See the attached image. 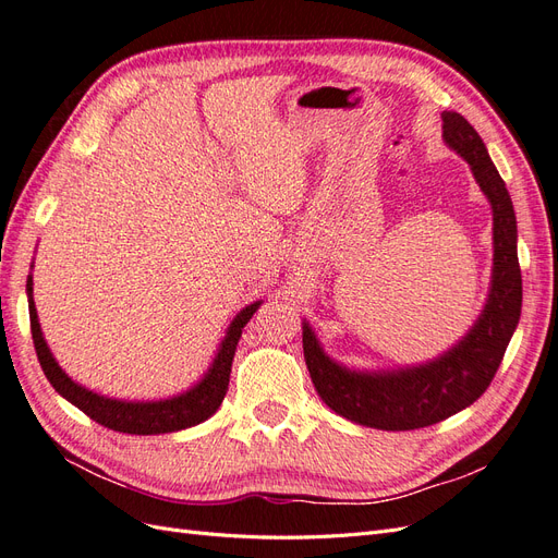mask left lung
<instances>
[{
    "instance_id": "8db88e82",
    "label": "left lung",
    "mask_w": 558,
    "mask_h": 558,
    "mask_svg": "<svg viewBox=\"0 0 558 558\" xmlns=\"http://www.w3.org/2000/svg\"><path fill=\"white\" fill-rule=\"evenodd\" d=\"M442 137L470 165L494 211V269L486 305L461 340L437 359L375 373L332 361L302 320V349L316 393L335 414L359 426L414 430L470 408L492 384L519 324L521 269L512 197L477 130L461 113L442 111Z\"/></svg>"
}]
</instances>
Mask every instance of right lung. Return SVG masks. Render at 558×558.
<instances>
[{"mask_svg": "<svg viewBox=\"0 0 558 558\" xmlns=\"http://www.w3.org/2000/svg\"><path fill=\"white\" fill-rule=\"evenodd\" d=\"M27 305H29L32 340H35L41 369H44L46 379L53 384V388L64 400L76 404L83 414H88L93 421H97V424L105 428H111L118 433H130V435H160V433H177L183 428L197 426V424H202V421H207L218 408H221V402L228 391L234 349H238L242 328L248 324L253 312L263 305V300L251 302V305H246L238 316L230 320L226 337L221 340V344H218V351H216V356L205 373V377H202L195 386H191L189 391H183L172 398H165V400L107 398V396H99V393L90 391V388L74 381L58 365V361L53 359V353H50V349L44 340L37 307H35V298H32V275L27 277Z\"/></svg>", "mask_w": 558, "mask_h": 558, "instance_id": "1", "label": "right lung"}]
</instances>
